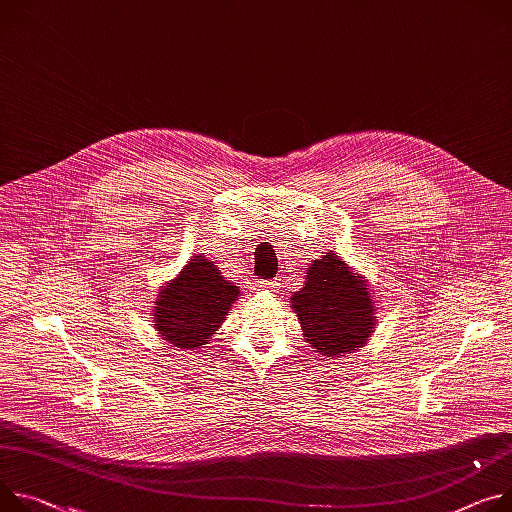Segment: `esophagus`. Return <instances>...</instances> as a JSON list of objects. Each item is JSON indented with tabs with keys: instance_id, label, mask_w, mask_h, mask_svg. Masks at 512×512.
I'll use <instances>...</instances> for the list:
<instances>
[{
	"instance_id": "1",
	"label": "esophagus",
	"mask_w": 512,
	"mask_h": 512,
	"mask_svg": "<svg viewBox=\"0 0 512 512\" xmlns=\"http://www.w3.org/2000/svg\"><path fill=\"white\" fill-rule=\"evenodd\" d=\"M259 288H261V290H267V292H275L277 284H275V282H261Z\"/></svg>"
}]
</instances>
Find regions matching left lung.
<instances>
[{
    "label": "left lung",
    "instance_id": "1",
    "mask_svg": "<svg viewBox=\"0 0 512 512\" xmlns=\"http://www.w3.org/2000/svg\"><path fill=\"white\" fill-rule=\"evenodd\" d=\"M371 294L369 280L337 253L329 251L310 263L304 288L290 302L314 353L341 357L369 341L378 324Z\"/></svg>",
    "mask_w": 512,
    "mask_h": 512
}]
</instances>
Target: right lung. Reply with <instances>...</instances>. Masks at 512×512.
<instances>
[{"label": "right lung", "mask_w": 512, "mask_h": 512, "mask_svg": "<svg viewBox=\"0 0 512 512\" xmlns=\"http://www.w3.org/2000/svg\"><path fill=\"white\" fill-rule=\"evenodd\" d=\"M239 296V286L222 277L212 259L204 253L194 255L159 288L151 312L153 327L173 347L200 349L222 327Z\"/></svg>", "instance_id": "1"}]
</instances>
